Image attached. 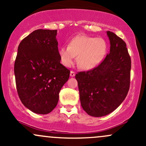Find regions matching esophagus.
I'll use <instances>...</instances> for the list:
<instances>
[{
  "label": "esophagus",
  "instance_id": "obj_1",
  "mask_svg": "<svg viewBox=\"0 0 146 146\" xmlns=\"http://www.w3.org/2000/svg\"><path fill=\"white\" fill-rule=\"evenodd\" d=\"M75 76H76V73L74 71H73V70H71L70 73V77H74Z\"/></svg>",
  "mask_w": 146,
  "mask_h": 146
}]
</instances>
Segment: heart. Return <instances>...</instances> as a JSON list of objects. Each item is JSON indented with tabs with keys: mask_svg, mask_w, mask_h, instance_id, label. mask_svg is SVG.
Wrapping results in <instances>:
<instances>
[{
	"mask_svg": "<svg viewBox=\"0 0 146 146\" xmlns=\"http://www.w3.org/2000/svg\"><path fill=\"white\" fill-rule=\"evenodd\" d=\"M106 51L107 43L103 38L79 35L70 40L68 46L61 47L58 54L64 66H71L78 56V66L85 70H90L103 61Z\"/></svg>",
	"mask_w": 146,
	"mask_h": 146,
	"instance_id": "obj_1",
	"label": "heart"
}]
</instances>
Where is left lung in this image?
Wrapping results in <instances>:
<instances>
[{"instance_id": "left-lung-1", "label": "left lung", "mask_w": 146, "mask_h": 146, "mask_svg": "<svg viewBox=\"0 0 146 146\" xmlns=\"http://www.w3.org/2000/svg\"><path fill=\"white\" fill-rule=\"evenodd\" d=\"M110 53L97 67L76 75L82 108L93 117L114 111L125 100L130 85L131 58L125 41L106 32Z\"/></svg>"}]
</instances>
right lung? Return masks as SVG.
Segmentation results:
<instances>
[{
	"label": "right lung",
	"instance_id": "1",
	"mask_svg": "<svg viewBox=\"0 0 146 146\" xmlns=\"http://www.w3.org/2000/svg\"><path fill=\"white\" fill-rule=\"evenodd\" d=\"M57 30L38 29L21 41L15 62L18 95L24 106L47 114L57 105L70 70L60 63Z\"/></svg>",
	"mask_w": 146,
	"mask_h": 146
}]
</instances>
